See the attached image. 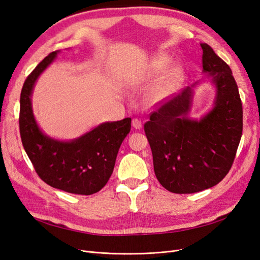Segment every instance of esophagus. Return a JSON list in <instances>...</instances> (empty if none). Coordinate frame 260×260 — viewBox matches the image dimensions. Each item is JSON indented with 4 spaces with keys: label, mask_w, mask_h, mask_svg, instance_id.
I'll return each mask as SVG.
<instances>
[{
    "label": "esophagus",
    "mask_w": 260,
    "mask_h": 260,
    "mask_svg": "<svg viewBox=\"0 0 260 260\" xmlns=\"http://www.w3.org/2000/svg\"><path fill=\"white\" fill-rule=\"evenodd\" d=\"M132 127L135 129H141L142 128V121L138 119V118H135V119L132 120Z\"/></svg>",
    "instance_id": "obj_1"
}]
</instances>
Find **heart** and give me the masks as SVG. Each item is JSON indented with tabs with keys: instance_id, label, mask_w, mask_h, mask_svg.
Returning <instances> with one entry per match:
<instances>
[{
	"instance_id": "obj_1",
	"label": "heart",
	"mask_w": 260,
	"mask_h": 260,
	"mask_svg": "<svg viewBox=\"0 0 260 260\" xmlns=\"http://www.w3.org/2000/svg\"><path fill=\"white\" fill-rule=\"evenodd\" d=\"M170 62H171L170 57L162 56V57L156 58L152 62L151 67H149V75H152L154 77H159L164 75L169 68ZM183 75H184L183 68L180 65L175 66L170 70V73L167 77V80L165 81L160 86H158V88H156L155 90H153L151 93H149L148 101L151 102V103H158V102H161L165 99H167L169 96V94L171 93V91L176 88L177 84L181 81V79H182Z\"/></svg>"
}]
</instances>
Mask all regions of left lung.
<instances>
[{
  "label": "left lung",
  "instance_id": "8db88e82",
  "mask_svg": "<svg viewBox=\"0 0 260 260\" xmlns=\"http://www.w3.org/2000/svg\"><path fill=\"white\" fill-rule=\"evenodd\" d=\"M201 48L203 73L216 89L210 111L200 119L186 117L199 81L160 106L144 124L156 178L177 194L218 184L231 169L242 137V102L231 69L208 44Z\"/></svg>",
  "mask_w": 260,
  "mask_h": 260
}]
</instances>
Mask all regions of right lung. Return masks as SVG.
Listing matches in <instances>:
<instances>
[{
  "mask_svg": "<svg viewBox=\"0 0 260 260\" xmlns=\"http://www.w3.org/2000/svg\"><path fill=\"white\" fill-rule=\"evenodd\" d=\"M58 53H50L22 85L19 112L21 142L38 176L46 184L68 193L91 195L104 187L111 178L118 151L130 132L131 118L103 122L70 141L44 135L36 121L31 95L39 76Z\"/></svg>",
  "mask_w": 260,
  "mask_h": 260,
  "instance_id": "add662e5",
  "label": "right lung"
}]
</instances>
